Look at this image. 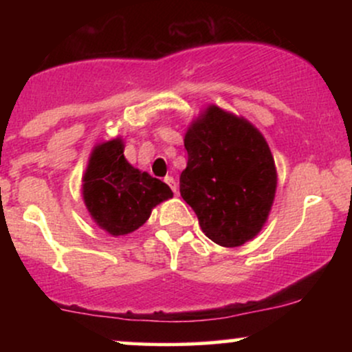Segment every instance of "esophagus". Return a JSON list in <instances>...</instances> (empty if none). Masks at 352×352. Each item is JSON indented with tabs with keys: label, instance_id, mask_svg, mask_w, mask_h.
<instances>
[{
	"label": "esophagus",
	"instance_id": "obj_1",
	"mask_svg": "<svg viewBox=\"0 0 352 352\" xmlns=\"http://www.w3.org/2000/svg\"><path fill=\"white\" fill-rule=\"evenodd\" d=\"M165 184H167L168 187L172 188L173 193L179 192V185H177V182H175V179H173V177H165Z\"/></svg>",
	"mask_w": 352,
	"mask_h": 352
}]
</instances>
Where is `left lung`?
I'll use <instances>...</instances> for the list:
<instances>
[{"instance_id":"left-lung-1","label":"left lung","mask_w":352,"mask_h":352,"mask_svg":"<svg viewBox=\"0 0 352 352\" xmlns=\"http://www.w3.org/2000/svg\"><path fill=\"white\" fill-rule=\"evenodd\" d=\"M184 145L188 160L180 195L201 232L227 248L253 240L268 220L278 184L263 134L245 117L210 104L190 122Z\"/></svg>"}]
</instances>
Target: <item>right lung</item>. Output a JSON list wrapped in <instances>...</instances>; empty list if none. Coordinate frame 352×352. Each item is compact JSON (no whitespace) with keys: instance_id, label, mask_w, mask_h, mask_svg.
<instances>
[{"instance_id":"add662e5","label":"right lung","mask_w":352,"mask_h":352,"mask_svg":"<svg viewBox=\"0 0 352 352\" xmlns=\"http://www.w3.org/2000/svg\"><path fill=\"white\" fill-rule=\"evenodd\" d=\"M124 147L122 137L96 144L82 175V200L89 215L112 236L135 232L153 207L173 197L167 184L129 164Z\"/></svg>"}]
</instances>
